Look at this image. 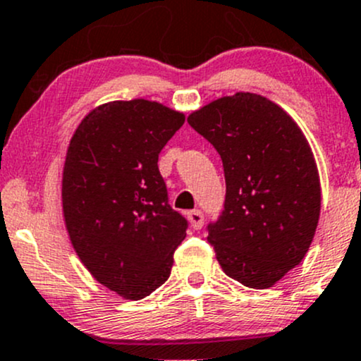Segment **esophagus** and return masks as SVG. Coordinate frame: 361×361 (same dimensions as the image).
Masks as SVG:
<instances>
[{"mask_svg": "<svg viewBox=\"0 0 361 361\" xmlns=\"http://www.w3.org/2000/svg\"><path fill=\"white\" fill-rule=\"evenodd\" d=\"M188 219L190 224H192L193 229H200L204 226V212L195 209V211H190L188 212Z\"/></svg>", "mask_w": 361, "mask_h": 361, "instance_id": "34e87169", "label": "esophagus"}]
</instances>
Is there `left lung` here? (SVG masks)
<instances>
[{
	"instance_id": "obj_1",
	"label": "left lung",
	"mask_w": 361,
	"mask_h": 361,
	"mask_svg": "<svg viewBox=\"0 0 361 361\" xmlns=\"http://www.w3.org/2000/svg\"><path fill=\"white\" fill-rule=\"evenodd\" d=\"M221 156L224 209L207 224L221 267L243 286L265 290L302 259L320 214V181L307 138L279 106L238 92L188 116Z\"/></svg>"
}]
</instances>
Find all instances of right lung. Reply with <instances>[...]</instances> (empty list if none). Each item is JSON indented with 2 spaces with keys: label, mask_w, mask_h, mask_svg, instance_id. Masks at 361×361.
<instances>
[{
  "label": "right lung",
  "mask_w": 361,
  "mask_h": 361,
  "mask_svg": "<svg viewBox=\"0 0 361 361\" xmlns=\"http://www.w3.org/2000/svg\"><path fill=\"white\" fill-rule=\"evenodd\" d=\"M185 116L145 99L99 106L73 133L63 212L75 252L101 284L140 300L166 283L188 221L169 205L159 154Z\"/></svg>",
  "instance_id": "right-lung-1"
}]
</instances>
